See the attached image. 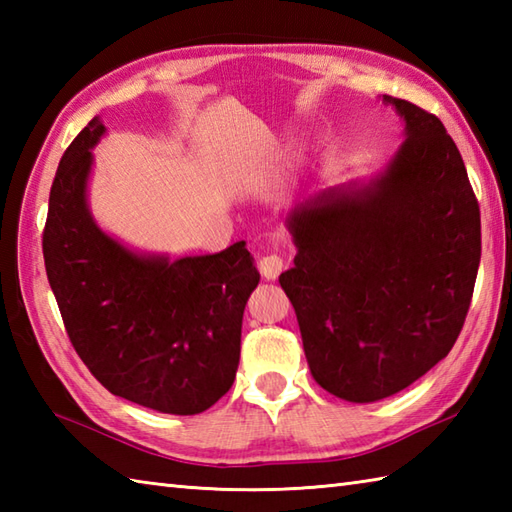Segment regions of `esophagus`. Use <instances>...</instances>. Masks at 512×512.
<instances>
[{"label": "esophagus", "mask_w": 512, "mask_h": 512, "mask_svg": "<svg viewBox=\"0 0 512 512\" xmlns=\"http://www.w3.org/2000/svg\"><path fill=\"white\" fill-rule=\"evenodd\" d=\"M284 266H286V262L279 255H266L259 259V270H262V277L268 281H275L281 275Z\"/></svg>", "instance_id": "34e87169"}]
</instances>
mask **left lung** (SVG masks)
I'll list each match as a JSON object with an SVG mask.
<instances>
[{"mask_svg": "<svg viewBox=\"0 0 512 512\" xmlns=\"http://www.w3.org/2000/svg\"><path fill=\"white\" fill-rule=\"evenodd\" d=\"M378 99L405 125L400 149L286 215L297 255L279 277L312 378L347 402L394 396L451 352L482 255L480 206L440 118Z\"/></svg>", "mask_w": 512, "mask_h": 512, "instance_id": "left-lung-1", "label": "left lung"}]
</instances>
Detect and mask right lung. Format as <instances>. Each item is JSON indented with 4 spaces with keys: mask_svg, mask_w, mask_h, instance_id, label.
<instances>
[{
    "mask_svg": "<svg viewBox=\"0 0 512 512\" xmlns=\"http://www.w3.org/2000/svg\"><path fill=\"white\" fill-rule=\"evenodd\" d=\"M99 116L72 140L50 189L43 259L70 341L114 396L195 416L231 389L246 301L259 284L246 242L169 259L123 244L88 202Z\"/></svg>",
    "mask_w": 512,
    "mask_h": 512,
    "instance_id": "obj_1",
    "label": "right lung"
}]
</instances>
